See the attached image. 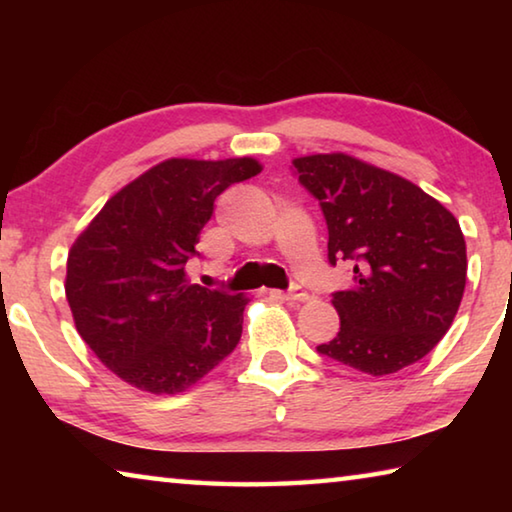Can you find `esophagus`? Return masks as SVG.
<instances>
[{
	"instance_id": "1",
	"label": "esophagus",
	"mask_w": 512,
	"mask_h": 512,
	"mask_svg": "<svg viewBox=\"0 0 512 512\" xmlns=\"http://www.w3.org/2000/svg\"><path fill=\"white\" fill-rule=\"evenodd\" d=\"M284 298H287V300H293V302H305V300L309 298V293H307L305 289H302V287H298V284H296V287H291L287 293H284Z\"/></svg>"
}]
</instances>
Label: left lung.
I'll return each mask as SVG.
<instances>
[{
    "instance_id": "1",
    "label": "left lung",
    "mask_w": 512,
    "mask_h": 512,
    "mask_svg": "<svg viewBox=\"0 0 512 512\" xmlns=\"http://www.w3.org/2000/svg\"><path fill=\"white\" fill-rule=\"evenodd\" d=\"M293 176L327 223L329 264H352L334 291L341 327L323 357L391 375L436 348L461 305L467 275L461 225L436 198L391 171L343 153L293 160Z\"/></svg>"
}]
</instances>
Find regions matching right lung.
Returning <instances> with one entry per match:
<instances>
[{"label": "right lung", "mask_w": 512, "mask_h": 512, "mask_svg": "<svg viewBox=\"0 0 512 512\" xmlns=\"http://www.w3.org/2000/svg\"><path fill=\"white\" fill-rule=\"evenodd\" d=\"M259 171L250 158L162 162L112 196L69 250L76 329L131 386L180 393L237 348L248 300L189 284L185 264L216 196Z\"/></svg>", "instance_id": "add662e5"}]
</instances>
